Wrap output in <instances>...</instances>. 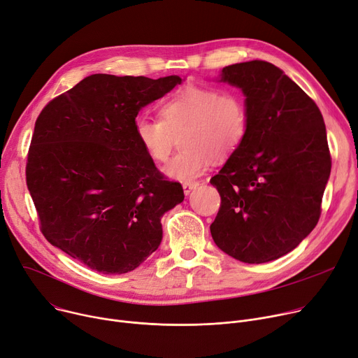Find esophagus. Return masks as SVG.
Masks as SVG:
<instances>
[{"label": "esophagus", "instance_id": "34e87169", "mask_svg": "<svg viewBox=\"0 0 358 358\" xmlns=\"http://www.w3.org/2000/svg\"><path fill=\"white\" fill-rule=\"evenodd\" d=\"M183 192L187 195V194H191V191H194L195 187H198L199 186V182H196V180H194V182H183Z\"/></svg>", "mask_w": 358, "mask_h": 358}]
</instances>
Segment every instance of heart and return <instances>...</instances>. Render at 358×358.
I'll use <instances>...</instances> for the list:
<instances>
[{"label":"heart","instance_id":"heart-1","mask_svg":"<svg viewBox=\"0 0 358 358\" xmlns=\"http://www.w3.org/2000/svg\"><path fill=\"white\" fill-rule=\"evenodd\" d=\"M160 120L138 117L134 134L153 162L171 156L175 137L183 149L166 166V173L178 180L202 175L217 159L234 155L248 129L244 96L234 90L209 85H185L167 96L159 107Z\"/></svg>","mask_w":358,"mask_h":358}]
</instances>
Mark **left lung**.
Listing matches in <instances>:
<instances>
[{
	"label": "left lung",
	"mask_w": 358,
	"mask_h": 358,
	"mask_svg": "<svg viewBox=\"0 0 358 358\" xmlns=\"http://www.w3.org/2000/svg\"><path fill=\"white\" fill-rule=\"evenodd\" d=\"M221 80L244 92L248 129L209 180L221 196L211 236L240 262L276 260L320 221L331 173L324 118L315 101L268 62L225 66Z\"/></svg>",
	"instance_id": "obj_1"
}]
</instances>
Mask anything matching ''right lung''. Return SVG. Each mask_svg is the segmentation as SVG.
<instances>
[{
  "instance_id": "1",
  "label": "right lung",
  "mask_w": 358,
  "mask_h": 358,
  "mask_svg": "<svg viewBox=\"0 0 358 358\" xmlns=\"http://www.w3.org/2000/svg\"><path fill=\"white\" fill-rule=\"evenodd\" d=\"M182 78L95 73L36 120L26 182L46 240L103 275L138 267L162 241V215L185 198L134 134L138 111Z\"/></svg>"
}]
</instances>
